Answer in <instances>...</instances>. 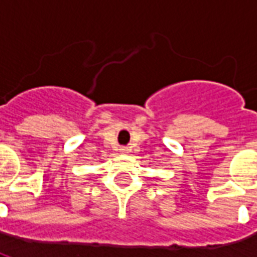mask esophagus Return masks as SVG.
I'll return each instance as SVG.
<instances>
[{"label": "esophagus", "mask_w": 257, "mask_h": 257, "mask_svg": "<svg viewBox=\"0 0 257 257\" xmlns=\"http://www.w3.org/2000/svg\"><path fill=\"white\" fill-rule=\"evenodd\" d=\"M118 151H120L121 153H128L129 152V149L126 148V147H121V148L118 149Z\"/></svg>", "instance_id": "34e87169"}]
</instances>
